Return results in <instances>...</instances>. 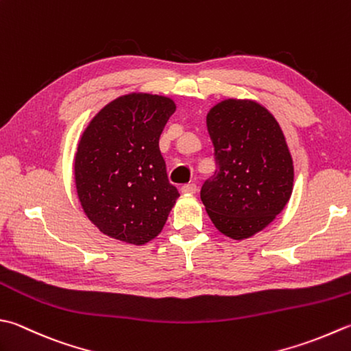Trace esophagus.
<instances>
[{"mask_svg":"<svg viewBox=\"0 0 351 351\" xmlns=\"http://www.w3.org/2000/svg\"><path fill=\"white\" fill-rule=\"evenodd\" d=\"M196 190H197V185H196L195 182L184 184L182 187H181V191H182V193H187V195H193V193H196Z\"/></svg>","mask_w":351,"mask_h":351,"instance_id":"esophagus-1","label":"esophagus"}]
</instances>
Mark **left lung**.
Segmentation results:
<instances>
[{"mask_svg":"<svg viewBox=\"0 0 351 351\" xmlns=\"http://www.w3.org/2000/svg\"><path fill=\"white\" fill-rule=\"evenodd\" d=\"M216 171L201 199L211 222L231 239H248L269 225L289 201L293 162L277 120L252 100L228 99L207 115Z\"/></svg>","mask_w":351,"mask_h":351,"instance_id":"8db88e82","label":"left lung"}]
</instances>
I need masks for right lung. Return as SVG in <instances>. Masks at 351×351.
Masks as SVG:
<instances>
[{"label":"right lung","instance_id":"add662e5","mask_svg":"<svg viewBox=\"0 0 351 351\" xmlns=\"http://www.w3.org/2000/svg\"><path fill=\"white\" fill-rule=\"evenodd\" d=\"M175 109L169 97L134 93L108 103L85 129L74 160L75 189L103 234L144 245L161 232L180 196L160 150Z\"/></svg>","mask_w":351,"mask_h":351}]
</instances>
